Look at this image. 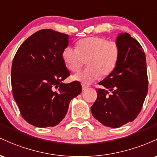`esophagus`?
Here are the masks:
<instances>
[{
	"mask_svg": "<svg viewBox=\"0 0 157 157\" xmlns=\"http://www.w3.org/2000/svg\"><path fill=\"white\" fill-rule=\"evenodd\" d=\"M88 88V86L85 85V84H82V90H87Z\"/></svg>",
	"mask_w": 157,
	"mask_h": 157,
	"instance_id": "1",
	"label": "esophagus"
}]
</instances>
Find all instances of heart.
I'll use <instances>...</instances> for the list:
<instances>
[{
	"instance_id": "heart-1",
	"label": "heart",
	"mask_w": 157,
	"mask_h": 157,
	"mask_svg": "<svg viewBox=\"0 0 157 157\" xmlns=\"http://www.w3.org/2000/svg\"><path fill=\"white\" fill-rule=\"evenodd\" d=\"M120 50L115 41L103 37H87L79 40L75 49L67 47L63 50L62 59L67 69L78 73L84 64L87 68L73 77L89 84L96 79L105 78L113 73L119 61Z\"/></svg>"
}]
</instances>
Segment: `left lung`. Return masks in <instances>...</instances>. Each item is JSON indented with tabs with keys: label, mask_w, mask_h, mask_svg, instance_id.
Returning <instances> with one entry per match:
<instances>
[{
	"label": "left lung",
	"mask_w": 157,
	"mask_h": 157,
	"mask_svg": "<svg viewBox=\"0 0 157 157\" xmlns=\"http://www.w3.org/2000/svg\"><path fill=\"white\" fill-rule=\"evenodd\" d=\"M119 61L113 73L100 82L97 98L91 107L95 119L105 126L117 128L139 115L147 93L146 58L142 46L128 33L117 37Z\"/></svg>",
	"instance_id": "obj_1"
}]
</instances>
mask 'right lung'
Here are the masks:
<instances>
[{
    "mask_svg": "<svg viewBox=\"0 0 157 157\" xmlns=\"http://www.w3.org/2000/svg\"><path fill=\"white\" fill-rule=\"evenodd\" d=\"M68 37L50 29L36 32L20 46L12 61L13 97L22 117L33 126L57 125L71 99L82 92L78 82H62L70 75L62 59Z\"/></svg>",
    "mask_w": 157,
    "mask_h": 157,
    "instance_id": "1",
    "label": "right lung"
}]
</instances>
